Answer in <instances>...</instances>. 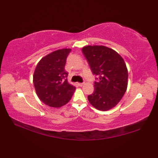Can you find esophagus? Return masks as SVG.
Instances as JSON below:
<instances>
[{
  "label": "esophagus",
  "mask_w": 158,
  "mask_h": 158,
  "mask_svg": "<svg viewBox=\"0 0 158 158\" xmlns=\"http://www.w3.org/2000/svg\"><path fill=\"white\" fill-rule=\"evenodd\" d=\"M77 84H78L79 86H82V85H84V83H78Z\"/></svg>",
  "instance_id": "34e87169"
}]
</instances>
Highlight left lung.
I'll return each mask as SVG.
<instances>
[{
  "label": "left lung",
  "instance_id": "8db88e82",
  "mask_svg": "<svg viewBox=\"0 0 158 158\" xmlns=\"http://www.w3.org/2000/svg\"><path fill=\"white\" fill-rule=\"evenodd\" d=\"M82 53L96 75L94 91L88 96L90 104L100 110L115 106L125 94L127 70L123 59L113 49L105 46H86Z\"/></svg>",
  "mask_w": 158,
  "mask_h": 158
}]
</instances>
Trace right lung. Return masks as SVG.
<instances>
[{
	"label": "right lung",
	"instance_id": "right-lung-1",
	"mask_svg": "<svg viewBox=\"0 0 158 158\" xmlns=\"http://www.w3.org/2000/svg\"><path fill=\"white\" fill-rule=\"evenodd\" d=\"M70 49L53 52L40 60L36 66L33 83L39 99L52 107L66 105L72 98L75 87L67 81L69 73L64 70Z\"/></svg>",
	"mask_w": 158,
	"mask_h": 158
}]
</instances>
